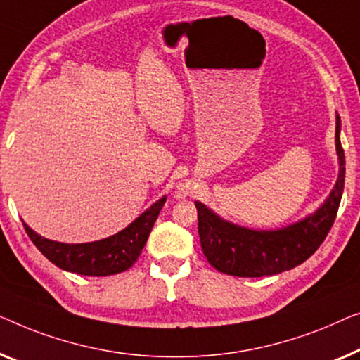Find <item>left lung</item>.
<instances>
[{"mask_svg": "<svg viewBox=\"0 0 360 360\" xmlns=\"http://www.w3.org/2000/svg\"><path fill=\"white\" fill-rule=\"evenodd\" d=\"M339 131L341 119L336 115V184L320 209L295 224L279 230H251L220 219L202 202H195L202 251L217 271L236 277L279 274L302 264L320 248L336 219L344 191L346 160Z\"/></svg>", "mask_w": 360, "mask_h": 360, "instance_id": "obj_1", "label": "left lung"}]
</instances>
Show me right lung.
<instances>
[{"label": "right lung", "mask_w": 360, "mask_h": 360, "mask_svg": "<svg viewBox=\"0 0 360 360\" xmlns=\"http://www.w3.org/2000/svg\"><path fill=\"white\" fill-rule=\"evenodd\" d=\"M165 202L166 195L156 200L139 219L131 221L127 229L93 243L68 245V243L53 241L40 236L24 221L22 225L37 250L60 269L81 276L104 277L119 274L134 266L148 240L150 231L153 229Z\"/></svg>", "instance_id": "add662e5"}]
</instances>
